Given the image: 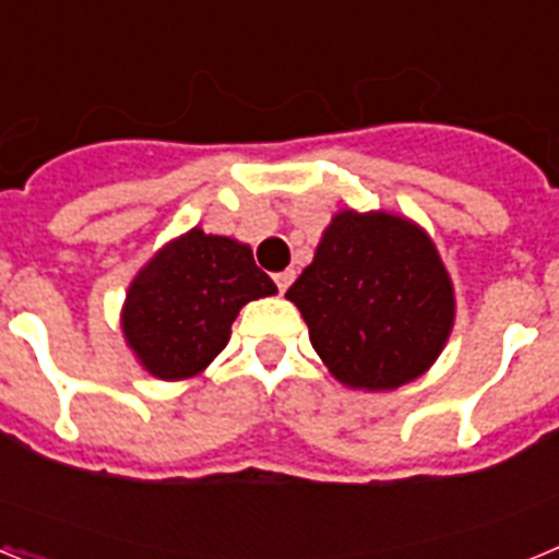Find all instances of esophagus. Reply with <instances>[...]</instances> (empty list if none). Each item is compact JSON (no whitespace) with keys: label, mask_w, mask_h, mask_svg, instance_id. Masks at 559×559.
I'll list each match as a JSON object with an SVG mask.
<instances>
[{"label":"esophagus","mask_w":559,"mask_h":559,"mask_svg":"<svg viewBox=\"0 0 559 559\" xmlns=\"http://www.w3.org/2000/svg\"><path fill=\"white\" fill-rule=\"evenodd\" d=\"M294 271H280V274H274V283H276V288H280V294H285V290H288V285L294 283Z\"/></svg>","instance_id":"34e87169"}]
</instances>
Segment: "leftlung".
<instances>
[{
	"label": "left lung",
	"mask_w": 559,
	"mask_h": 559,
	"mask_svg": "<svg viewBox=\"0 0 559 559\" xmlns=\"http://www.w3.org/2000/svg\"><path fill=\"white\" fill-rule=\"evenodd\" d=\"M285 296L330 374L367 392L397 389L426 372L456 313L433 240L389 212H338Z\"/></svg>",
	"instance_id": "1"
}]
</instances>
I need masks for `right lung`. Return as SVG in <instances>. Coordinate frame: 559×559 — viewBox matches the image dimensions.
I'll list each match as a JSON object with an SVG mask.
<instances>
[{"mask_svg": "<svg viewBox=\"0 0 559 559\" xmlns=\"http://www.w3.org/2000/svg\"><path fill=\"white\" fill-rule=\"evenodd\" d=\"M271 294L276 285L257 269L249 246L195 226L133 276L122 333L153 378L185 380L226 347L240 308Z\"/></svg>", "mask_w": 559, "mask_h": 559, "instance_id": "right-lung-1", "label": "right lung"}]
</instances>
